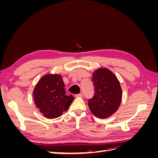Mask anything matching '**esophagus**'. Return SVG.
Returning <instances> with one entry per match:
<instances>
[{
    "label": "esophagus",
    "mask_w": 158,
    "mask_h": 158,
    "mask_svg": "<svg viewBox=\"0 0 158 158\" xmlns=\"http://www.w3.org/2000/svg\"><path fill=\"white\" fill-rule=\"evenodd\" d=\"M75 96L76 97V98H82V96H83V95H82V94H76Z\"/></svg>",
    "instance_id": "obj_1"
}]
</instances>
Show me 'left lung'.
I'll return each instance as SVG.
<instances>
[{
  "label": "left lung",
  "instance_id": "8db88e82",
  "mask_svg": "<svg viewBox=\"0 0 158 158\" xmlns=\"http://www.w3.org/2000/svg\"><path fill=\"white\" fill-rule=\"evenodd\" d=\"M95 89L93 98L88 103L95 117L106 118L118 109L122 99V89L117 76L107 68L95 70L92 75Z\"/></svg>",
  "mask_w": 158,
  "mask_h": 158
}]
</instances>
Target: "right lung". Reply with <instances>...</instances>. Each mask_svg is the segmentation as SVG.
<instances>
[{
	"instance_id": "1",
	"label": "right lung",
	"mask_w": 158,
	"mask_h": 158,
	"mask_svg": "<svg viewBox=\"0 0 158 158\" xmlns=\"http://www.w3.org/2000/svg\"><path fill=\"white\" fill-rule=\"evenodd\" d=\"M65 94L63 80L56 74L43 76L33 92L35 106L47 118L59 117L69 109L74 97Z\"/></svg>"
}]
</instances>
